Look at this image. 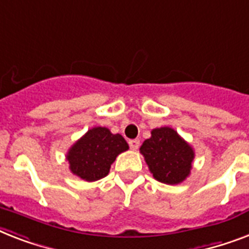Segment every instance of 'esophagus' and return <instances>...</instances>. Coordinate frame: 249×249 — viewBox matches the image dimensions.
<instances>
[{"label": "esophagus", "instance_id": "1", "mask_svg": "<svg viewBox=\"0 0 249 249\" xmlns=\"http://www.w3.org/2000/svg\"><path fill=\"white\" fill-rule=\"evenodd\" d=\"M139 144H141V142H139V139H130L129 141V145H130L131 149H138L139 148Z\"/></svg>", "mask_w": 249, "mask_h": 249}]
</instances>
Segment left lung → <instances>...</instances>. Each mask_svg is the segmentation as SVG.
Segmentation results:
<instances>
[{
    "label": "left lung",
    "instance_id": "obj_1",
    "mask_svg": "<svg viewBox=\"0 0 249 249\" xmlns=\"http://www.w3.org/2000/svg\"><path fill=\"white\" fill-rule=\"evenodd\" d=\"M145 139L141 153L156 180L165 184H179L189 175L195 153L191 145L171 128L153 129Z\"/></svg>",
    "mask_w": 249,
    "mask_h": 249
}]
</instances>
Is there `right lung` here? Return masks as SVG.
Returning a JSON list of instances; mask_svg holds the SVG:
<instances>
[{
	"label": "right lung",
	"mask_w": 249,
	"mask_h": 249,
	"mask_svg": "<svg viewBox=\"0 0 249 249\" xmlns=\"http://www.w3.org/2000/svg\"><path fill=\"white\" fill-rule=\"evenodd\" d=\"M128 148V143L120 134H112L102 126L93 128L69 151L70 170L83 180L102 179L108 174L119 153Z\"/></svg>",
	"instance_id": "obj_1"
}]
</instances>
